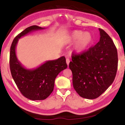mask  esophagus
<instances>
[{
  "instance_id": "obj_1",
  "label": "esophagus",
  "mask_w": 125,
  "mask_h": 125,
  "mask_svg": "<svg viewBox=\"0 0 125 125\" xmlns=\"http://www.w3.org/2000/svg\"><path fill=\"white\" fill-rule=\"evenodd\" d=\"M66 63L67 64V66H68L69 64V63H70V59L69 58H67L66 60Z\"/></svg>"
}]
</instances>
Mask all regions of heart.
<instances>
[{
  "label": "heart",
  "instance_id": "heart-1",
  "mask_svg": "<svg viewBox=\"0 0 125 125\" xmlns=\"http://www.w3.org/2000/svg\"><path fill=\"white\" fill-rule=\"evenodd\" d=\"M68 41L71 43L77 42L75 46V51L77 53L84 52L90 45L93 38L89 32H84L82 31H74L67 37Z\"/></svg>",
  "mask_w": 125,
  "mask_h": 125
}]
</instances>
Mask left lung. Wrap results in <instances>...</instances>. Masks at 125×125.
<instances>
[{
	"mask_svg": "<svg viewBox=\"0 0 125 125\" xmlns=\"http://www.w3.org/2000/svg\"><path fill=\"white\" fill-rule=\"evenodd\" d=\"M100 40L94 46L81 54H73L69 65L72 72L74 90L83 98L100 96L114 81L118 58L116 48L110 37L99 29Z\"/></svg>",
	"mask_w": 125,
	"mask_h": 125,
	"instance_id": "8db88e82",
	"label": "left lung"
}]
</instances>
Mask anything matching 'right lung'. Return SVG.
Here are the masks:
<instances>
[{"instance_id": "right-lung-1", "label": "right lung", "mask_w": 125, "mask_h": 125, "mask_svg": "<svg viewBox=\"0 0 125 125\" xmlns=\"http://www.w3.org/2000/svg\"><path fill=\"white\" fill-rule=\"evenodd\" d=\"M43 29L36 25L26 29L14 39L10 51V69L13 79L21 94L32 100L46 99L53 90L56 77L67 67L64 56L46 61L33 69L25 68L18 61L16 47L19 39L31 31Z\"/></svg>"}]
</instances>
